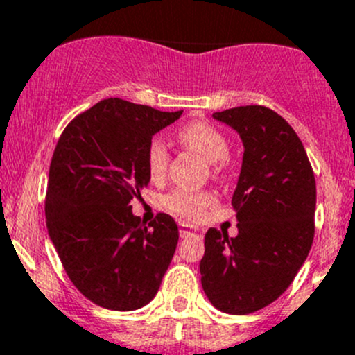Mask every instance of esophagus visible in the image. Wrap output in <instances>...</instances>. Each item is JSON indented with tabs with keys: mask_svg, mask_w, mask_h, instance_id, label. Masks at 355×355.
Masks as SVG:
<instances>
[{
	"mask_svg": "<svg viewBox=\"0 0 355 355\" xmlns=\"http://www.w3.org/2000/svg\"><path fill=\"white\" fill-rule=\"evenodd\" d=\"M178 233H180V236H189V234L194 233V227L189 226V224H180L178 226Z\"/></svg>",
	"mask_w": 355,
	"mask_h": 355,
	"instance_id": "obj_1",
	"label": "esophagus"
}]
</instances>
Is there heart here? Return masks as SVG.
Returning <instances> with one entry per match:
<instances>
[{"mask_svg":"<svg viewBox=\"0 0 355 355\" xmlns=\"http://www.w3.org/2000/svg\"><path fill=\"white\" fill-rule=\"evenodd\" d=\"M178 140L184 147L196 152L210 164L211 177L218 178L224 173L226 157L230 155V144L217 128L201 121L191 122L178 131ZM168 164H170V154H168L166 145L159 138L148 141L147 150H145V168H147L148 178L155 184L164 180L168 173ZM162 203L171 214L178 215L185 220H194L215 203V198L208 191L177 189L168 194Z\"/></svg>","mask_w":355,"mask_h":355,"instance_id":"1","label":"heart"}]
</instances>
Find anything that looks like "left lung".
Instances as JSON below:
<instances>
[{
	"label": "left lung",
	"mask_w": 355,
	"mask_h": 355,
	"mask_svg": "<svg viewBox=\"0 0 355 355\" xmlns=\"http://www.w3.org/2000/svg\"><path fill=\"white\" fill-rule=\"evenodd\" d=\"M243 141L233 194L238 234L210 227L200 263L201 286L220 312L245 315L286 293L315 234V177L289 122L261 105L215 112Z\"/></svg>",
	"instance_id": "8db88e82"
}]
</instances>
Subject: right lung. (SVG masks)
Segmentation results:
<instances>
[{
  "label": "right lung",
  "mask_w": 355,
  "mask_h": 355,
  "mask_svg": "<svg viewBox=\"0 0 355 355\" xmlns=\"http://www.w3.org/2000/svg\"><path fill=\"white\" fill-rule=\"evenodd\" d=\"M180 112L108 98L64 128L49 170L45 217L66 275L98 306L128 312L159 291L178 243L168 214L144 226L131 201L150 182L145 150Z\"/></svg>",
  "instance_id": "right-lung-1"
}]
</instances>
